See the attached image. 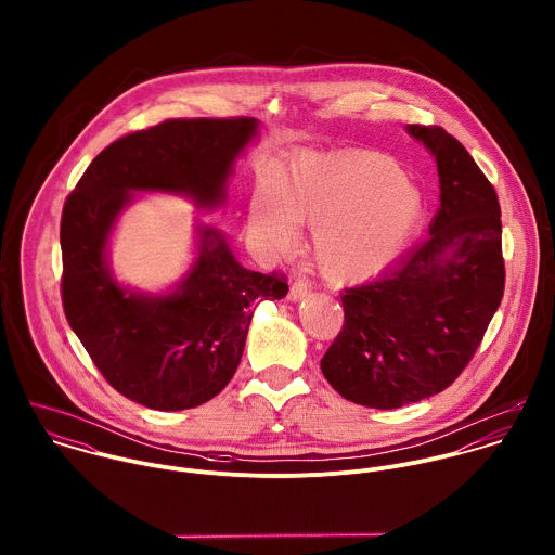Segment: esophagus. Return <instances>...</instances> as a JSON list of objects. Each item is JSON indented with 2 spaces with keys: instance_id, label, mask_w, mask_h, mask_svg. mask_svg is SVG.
Returning <instances> with one entry per match:
<instances>
[{
  "instance_id": "1",
  "label": "esophagus",
  "mask_w": 555,
  "mask_h": 555,
  "mask_svg": "<svg viewBox=\"0 0 555 555\" xmlns=\"http://www.w3.org/2000/svg\"><path fill=\"white\" fill-rule=\"evenodd\" d=\"M306 295H308V286L301 284V282H295V284L291 286V291H288V301L297 304V301L306 299Z\"/></svg>"
}]
</instances>
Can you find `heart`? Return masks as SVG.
<instances>
[{
  "label": "heart",
  "instance_id": "heart-1",
  "mask_svg": "<svg viewBox=\"0 0 555 555\" xmlns=\"http://www.w3.org/2000/svg\"><path fill=\"white\" fill-rule=\"evenodd\" d=\"M423 196L393 159L372 152L310 154L262 177L249 203V231L288 254L297 224L314 227L312 254L324 278L354 284L378 275L414 235Z\"/></svg>",
  "mask_w": 555,
  "mask_h": 555
}]
</instances>
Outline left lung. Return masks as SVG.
Wrapping results in <instances>:
<instances>
[{"instance_id":"8db88e82","label":"left lung","mask_w":555,"mask_h":555,"mask_svg":"<svg viewBox=\"0 0 555 555\" xmlns=\"http://www.w3.org/2000/svg\"><path fill=\"white\" fill-rule=\"evenodd\" d=\"M436 159L429 235L370 284L341 293L344 328L320 361L328 385L393 410L444 391L468 365L504 293L495 190L442 128L405 126Z\"/></svg>"}]
</instances>
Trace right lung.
Instances as JSON below:
<instances>
[{
	"mask_svg": "<svg viewBox=\"0 0 555 555\" xmlns=\"http://www.w3.org/2000/svg\"><path fill=\"white\" fill-rule=\"evenodd\" d=\"M260 121L170 119L108 145L87 166L62 216V299L68 324L121 396L164 412L196 408L237 372L260 301L286 297L284 278L245 269L224 231L194 222L188 271L152 293L121 282L111 241L141 194H170L198 211L227 203L235 164Z\"/></svg>",
	"mask_w": 555,
	"mask_h": 555,
	"instance_id": "right-lung-1",
	"label": "right lung"
}]
</instances>
